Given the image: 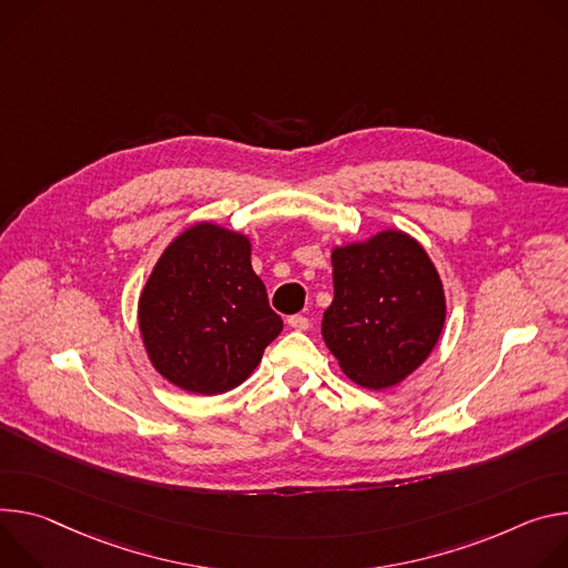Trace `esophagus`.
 Segmentation results:
<instances>
[{"label": "esophagus", "instance_id": "1", "mask_svg": "<svg viewBox=\"0 0 568 568\" xmlns=\"http://www.w3.org/2000/svg\"><path fill=\"white\" fill-rule=\"evenodd\" d=\"M288 327L295 332H306L308 329V318L302 316V313H295V316L288 318Z\"/></svg>", "mask_w": 568, "mask_h": 568}]
</instances>
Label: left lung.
I'll return each instance as SVG.
<instances>
[{
	"label": "left lung",
	"mask_w": 568,
	"mask_h": 568,
	"mask_svg": "<svg viewBox=\"0 0 568 568\" xmlns=\"http://www.w3.org/2000/svg\"><path fill=\"white\" fill-rule=\"evenodd\" d=\"M334 302L323 338L343 372L363 388L384 390L417 369L445 327V291L424 247L386 230L336 247Z\"/></svg>",
	"instance_id": "8db88e82"
}]
</instances>
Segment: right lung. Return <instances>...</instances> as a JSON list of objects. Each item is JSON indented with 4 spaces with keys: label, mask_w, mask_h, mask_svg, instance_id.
Masks as SVG:
<instances>
[{
    "label": "right lung",
    "mask_w": 568,
    "mask_h": 568,
    "mask_svg": "<svg viewBox=\"0 0 568 568\" xmlns=\"http://www.w3.org/2000/svg\"><path fill=\"white\" fill-rule=\"evenodd\" d=\"M140 329L164 379L221 395L257 367L282 318L250 266L247 239L199 223L162 252L140 297Z\"/></svg>",
    "instance_id": "right-lung-1"
}]
</instances>
